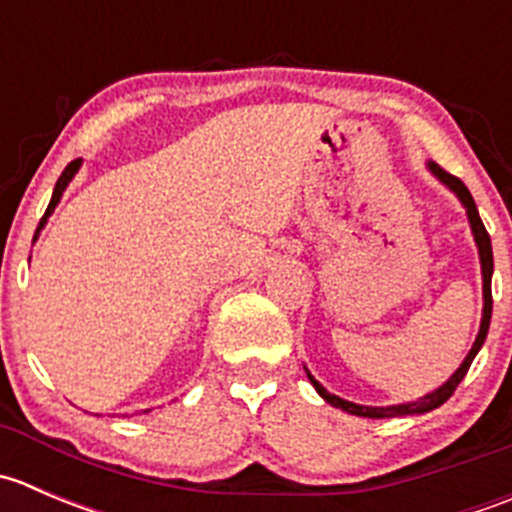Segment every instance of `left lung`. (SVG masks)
Returning <instances> with one entry per match:
<instances>
[{"instance_id":"obj_1","label":"left lung","mask_w":512,"mask_h":512,"mask_svg":"<svg viewBox=\"0 0 512 512\" xmlns=\"http://www.w3.org/2000/svg\"><path fill=\"white\" fill-rule=\"evenodd\" d=\"M426 168L431 170L433 178L441 180V183L446 185V188L451 190V193L456 195L458 200H461V205H463V208H466L468 225H471V232H473V240H476L478 260H480V275H483V317H480L478 337H476V342H473L471 352H468L466 359H463V364L458 366L456 371H453L451 379H448L446 384H441L436 391H431V394L421 396V399L406 401V404H394V406H361V404H354V401L339 399L337 394H329V391L324 389V386L319 384V381L314 379L312 374H309L307 366H304V371H307V379L312 381V386H314V389H317V394L322 396V399L327 401V404H332L334 409H342V411H347V414H352V416H364V418H396V416L428 414V411L438 409V406L446 404V401L451 399L453 391H456V386L461 384L463 376H466L468 369H471L473 359H476V354L480 352V347H483L485 337H488L490 314H493V294H490V280H493V247H490V235H488V232H485V225H483V220H480L478 208H476V200H473V195L468 193L466 185H463L461 180L456 178V175L446 173V170H443L438 163H433V160H428Z\"/></svg>"}]
</instances>
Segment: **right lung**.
<instances>
[{"label":"right lung","instance_id":"obj_1","mask_svg":"<svg viewBox=\"0 0 512 512\" xmlns=\"http://www.w3.org/2000/svg\"><path fill=\"white\" fill-rule=\"evenodd\" d=\"M81 163H84V160L81 158H76V160H71L69 165H66L64 168V173L59 175V180H56V185H54V193H51V200H49V208H46V213H44V218H41V223H39V227H36V235H34V240L36 237H39V232L44 230V225H46V220H49V215L54 213V208L56 205H59V200H61V195H64V190L69 188V183L71 180H74V175L79 173V168H81ZM143 414H148V409L143 411Z\"/></svg>","mask_w":512,"mask_h":512}]
</instances>
